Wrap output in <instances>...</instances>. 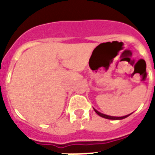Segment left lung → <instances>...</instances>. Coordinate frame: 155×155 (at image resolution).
Wrapping results in <instances>:
<instances>
[{"label":"left lung","mask_w":155,"mask_h":155,"mask_svg":"<svg viewBox=\"0 0 155 155\" xmlns=\"http://www.w3.org/2000/svg\"><path fill=\"white\" fill-rule=\"evenodd\" d=\"M94 110L99 116H101V117H102L104 118H106V119H109V120H121V119H124V118L127 117H129V116L130 115V114H129V115L124 116V117H112V116H108L105 115V114H103V113H100V112H98L97 110H96L95 108Z\"/></svg>","instance_id":"left-lung-1"}]
</instances>
